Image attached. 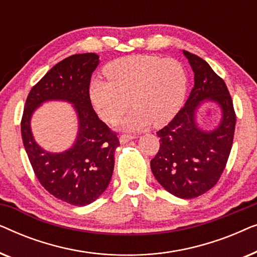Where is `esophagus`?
I'll return each mask as SVG.
<instances>
[{
  "label": "esophagus",
  "mask_w": 257,
  "mask_h": 257,
  "mask_svg": "<svg viewBox=\"0 0 257 257\" xmlns=\"http://www.w3.org/2000/svg\"><path fill=\"white\" fill-rule=\"evenodd\" d=\"M132 139H135V137H133L132 135H121L120 137H119V142H120V144H126Z\"/></svg>",
  "instance_id": "1"
}]
</instances>
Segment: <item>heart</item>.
I'll list each match as a JSON object with an SVG mask.
<instances>
[{
	"instance_id": "1",
	"label": "heart",
	"mask_w": 257,
	"mask_h": 257,
	"mask_svg": "<svg viewBox=\"0 0 257 257\" xmlns=\"http://www.w3.org/2000/svg\"><path fill=\"white\" fill-rule=\"evenodd\" d=\"M105 73L110 79L92 80L91 104L106 122L117 121L130 106L135 108L118 122L125 131H142L152 124H166L178 113L187 91V75L177 59L136 55L111 62Z\"/></svg>"
}]
</instances>
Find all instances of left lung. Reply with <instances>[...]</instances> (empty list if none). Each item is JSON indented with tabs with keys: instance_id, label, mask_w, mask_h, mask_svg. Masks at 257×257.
<instances>
[{
	"instance_id": "left-lung-1",
	"label": "left lung",
	"mask_w": 257,
	"mask_h": 257,
	"mask_svg": "<svg viewBox=\"0 0 257 257\" xmlns=\"http://www.w3.org/2000/svg\"><path fill=\"white\" fill-rule=\"evenodd\" d=\"M184 55L194 72V86L185 106L157 132L160 147L151 170L171 194L193 199L219 181L233 146L236 114L223 79L199 56L188 51ZM208 99L219 105L223 117L216 129L203 132L196 124L197 108Z\"/></svg>"
}]
</instances>
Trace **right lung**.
<instances>
[{
	"label": "right lung",
	"instance_id": "1",
	"mask_svg": "<svg viewBox=\"0 0 257 257\" xmlns=\"http://www.w3.org/2000/svg\"><path fill=\"white\" fill-rule=\"evenodd\" d=\"M99 63L92 52L72 55L57 63L33 86L21 120L23 145L41 185L62 201L86 206L103 194L114 167L117 133L101 121L89 97L91 75ZM66 100L79 115V136L74 146L62 154L38 147L30 130L33 111L44 101Z\"/></svg>",
	"mask_w": 257,
	"mask_h": 257
}]
</instances>
